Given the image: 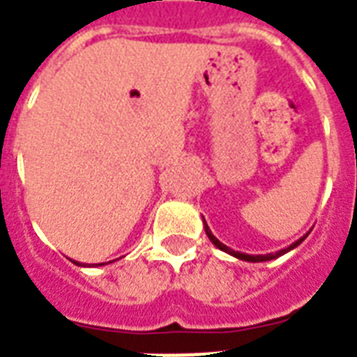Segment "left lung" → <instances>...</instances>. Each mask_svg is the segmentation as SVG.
<instances>
[{
  "label": "left lung",
  "mask_w": 357,
  "mask_h": 357,
  "mask_svg": "<svg viewBox=\"0 0 357 357\" xmlns=\"http://www.w3.org/2000/svg\"><path fill=\"white\" fill-rule=\"evenodd\" d=\"M204 228H206V234H207V237H209V241H211V243L215 244V246H217L218 250H222V252H226V254L234 255V257H237V259L248 261V263H261V261H271V259H276V257H280V255L287 254V252H291V250H293V248H296V246H298V244L302 243V241H304V238L307 237V235H310V234H305L304 237H300L298 241H296V243H293V244H291V246H287V248H283V250H278L276 254H265V255H250V254H243V252H235V250H231V248H229V246H226V244H222V243H220V241H218V238L215 237V235L211 234V229H209V226H207L206 218H204Z\"/></svg>",
  "instance_id": "1"
}]
</instances>
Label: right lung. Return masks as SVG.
<instances>
[{"label":"right lung","mask_w":357,"mask_h":357,"mask_svg":"<svg viewBox=\"0 0 357 357\" xmlns=\"http://www.w3.org/2000/svg\"><path fill=\"white\" fill-rule=\"evenodd\" d=\"M74 263H75V265H79V266H81V263H77V261H74ZM109 263H111V261H109ZM98 265L102 266V265H103V263H98ZM83 266H85V265H83Z\"/></svg>","instance_id":"add662e5"}]
</instances>
